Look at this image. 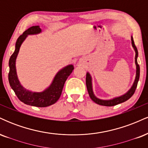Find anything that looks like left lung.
<instances>
[{
  "label": "left lung",
  "instance_id": "1",
  "mask_svg": "<svg viewBox=\"0 0 148 148\" xmlns=\"http://www.w3.org/2000/svg\"><path fill=\"white\" fill-rule=\"evenodd\" d=\"M132 46H133L134 50L136 51V56H135V62L136 64V79L135 81H134L133 86H132V88L129 90L126 94H125L124 95L119 97L115 98V99H111V100H101L95 97L93 94L92 89V84H91V77L90 76V74L87 73L86 74V87H87V90L88 92V94H89L90 97V99L92 100L94 102L99 105H101V106H115V105L118 104V103H123L126 101L127 100H128L130 97H132V96L133 95L135 92L136 89L137 85H138V81L139 80V76H140V67H139V64H138V62H137V57H138V50H137L135 44H134L133 37H132Z\"/></svg>",
  "mask_w": 148,
  "mask_h": 148
}]
</instances>
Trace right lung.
<instances>
[{
	"instance_id": "obj_1",
	"label": "right lung",
	"mask_w": 148,
	"mask_h": 148,
	"mask_svg": "<svg viewBox=\"0 0 148 148\" xmlns=\"http://www.w3.org/2000/svg\"><path fill=\"white\" fill-rule=\"evenodd\" d=\"M40 32H41V29L39 25H33L25 30L23 34H21L18 37L16 42V46H15V51L11 56L9 60L10 72L8 74V79H9L10 87L12 88L20 101L30 106L47 107L55 103L59 99L62 94L64 83L67 77L72 72L74 67L73 65H69L60 70L56 76L50 87L42 92H31L22 87L16 76L15 60H16L22 42L24 40L25 37L28 35L37 34Z\"/></svg>"
}]
</instances>
